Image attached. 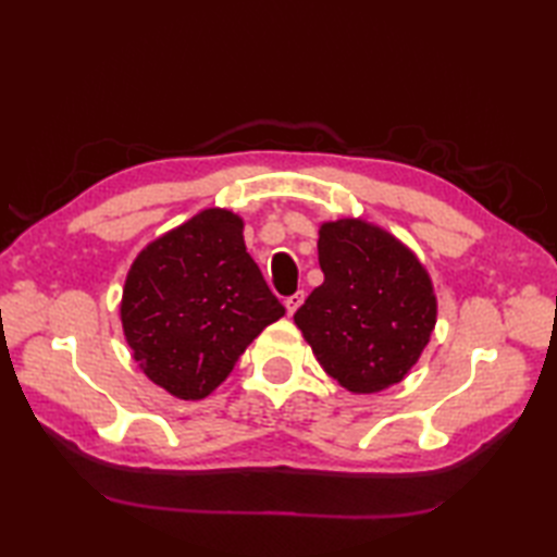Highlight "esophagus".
<instances>
[{"label": "esophagus", "mask_w": 557, "mask_h": 557, "mask_svg": "<svg viewBox=\"0 0 557 557\" xmlns=\"http://www.w3.org/2000/svg\"><path fill=\"white\" fill-rule=\"evenodd\" d=\"M304 299H306V294H304V292H297V294H292V297H287V301H285V306H287V313H289V315L297 313V309H299V306L304 304Z\"/></svg>", "instance_id": "1"}]
</instances>
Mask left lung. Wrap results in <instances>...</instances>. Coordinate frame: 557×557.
<instances>
[{
  "mask_svg": "<svg viewBox=\"0 0 557 557\" xmlns=\"http://www.w3.org/2000/svg\"><path fill=\"white\" fill-rule=\"evenodd\" d=\"M318 234L325 280L294 323L342 387L381 393L429 345L437 313L431 277L405 244L371 222H325Z\"/></svg>",
  "mask_w": 557,
  "mask_h": 557,
  "instance_id": "1",
  "label": "left lung"
}]
</instances>
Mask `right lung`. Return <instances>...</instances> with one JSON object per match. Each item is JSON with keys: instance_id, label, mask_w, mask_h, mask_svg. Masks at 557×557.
Instances as JSON below:
<instances>
[{"instance_id": "obj_1", "label": "right lung", "mask_w": 557, "mask_h": 557, "mask_svg": "<svg viewBox=\"0 0 557 557\" xmlns=\"http://www.w3.org/2000/svg\"><path fill=\"white\" fill-rule=\"evenodd\" d=\"M285 306L246 253L244 222L208 208L148 244L126 275L122 325L152 383L203 399Z\"/></svg>"}]
</instances>
